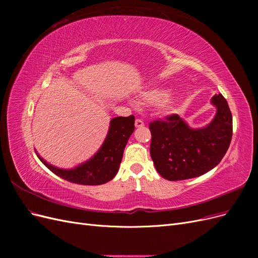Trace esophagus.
Returning <instances> with one entry per match:
<instances>
[{
    "mask_svg": "<svg viewBox=\"0 0 258 258\" xmlns=\"http://www.w3.org/2000/svg\"><path fill=\"white\" fill-rule=\"evenodd\" d=\"M135 124H136V127H137V128H141V127H143V126H144V121H143V120H141V119H136Z\"/></svg>",
    "mask_w": 258,
    "mask_h": 258,
    "instance_id": "34e87169",
    "label": "esophagus"
}]
</instances>
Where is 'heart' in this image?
Returning <instances> with one entry per match:
<instances>
[{
	"label": "heart",
	"instance_id": "heart-1",
	"mask_svg": "<svg viewBox=\"0 0 258 258\" xmlns=\"http://www.w3.org/2000/svg\"><path fill=\"white\" fill-rule=\"evenodd\" d=\"M141 100L143 102L156 105L158 104L159 111L163 114H169L173 110L174 99L171 95H167V91L161 88H155L146 90L141 93Z\"/></svg>",
	"mask_w": 258,
	"mask_h": 258
}]
</instances>
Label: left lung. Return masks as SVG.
<instances>
[{
  "label": "left lung",
  "mask_w": 258,
  "mask_h": 258,
  "mask_svg": "<svg viewBox=\"0 0 258 258\" xmlns=\"http://www.w3.org/2000/svg\"><path fill=\"white\" fill-rule=\"evenodd\" d=\"M216 113L210 123L191 128L178 115L151 122V157L157 172L169 181H181L209 172L221 162L232 137V116L220 95L211 99Z\"/></svg>",
  "instance_id": "1"
}]
</instances>
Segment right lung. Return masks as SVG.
<instances>
[{"instance_id":"add662e5","label":"right lung","mask_w":258,"mask_h":258,"mask_svg":"<svg viewBox=\"0 0 258 258\" xmlns=\"http://www.w3.org/2000/svg\"><path fill=\"white\" fill-rule=\"evenodd\" d=\"M134 130L135 116L111 119L106 138L98 152L72 169L54 167L36 154L44 165L61 178L82 185H101L111 181L118 172L123 150Z\"/></svg>"}]
</instances>
